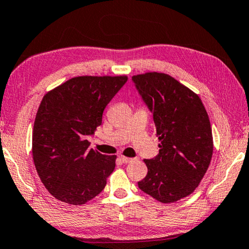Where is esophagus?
<instances>
[{
	"label": "esophagus",
	"mask_w": 249,
	"mask_h": 249,
	"mask_svg": "<svg viewBox=\"0 0 249 249\" xmlns=\"http://www.w3.org/2000/svg\"><path fill=\"white\" fill-rule=\"evenodd\" d=\"M120 159L124 163H129L130 161H132V158H128V157H124V156H121Z\"/></svg>",
	"instance_id": "1"
}]
</instances>
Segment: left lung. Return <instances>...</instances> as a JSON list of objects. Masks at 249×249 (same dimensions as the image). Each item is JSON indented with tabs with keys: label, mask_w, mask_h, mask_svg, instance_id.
Masks as SVG:
<instances>
[{
	"label": "left lung",
	"mask_w": 249,
	"mask_h": 249,
	"mask_svg": "<svg viewBox=\"0 0 249 249\" xmlns=\"http://www.w3.org/2000/svg\"><path fill=\"white\" fill-rule=\"evenodd\" d=\"M138 93L154 114L159 154L144 159L148 174L139 188L161 202L187 197L207 171L213 135L200 98L173 76L150 72L132 76Z\"/></svg>",
	"instance_id": "1"
}]
</instances>
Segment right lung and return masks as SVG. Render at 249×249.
Returning a JSON list of instances; mask_svg holds the SVG:
<instances>
[{
  "instance_id": "obj_1",
  "label": "right lung",
  "mask_w": 249,
  "mask_h": 249,
  "mask_svg": "<svg viewBox=\"0 0 249 249\" xmlns=\"http://www.w3.org/2000/svg\"><path fill=\"white\" fill-rule=\"evenodd\" d=\"M127 76H76L42 99L34 121V164L49 193L71 205L86 204L106 187L116 156L90 148L87 139Z\"/></svg>"
}]
</instances>
